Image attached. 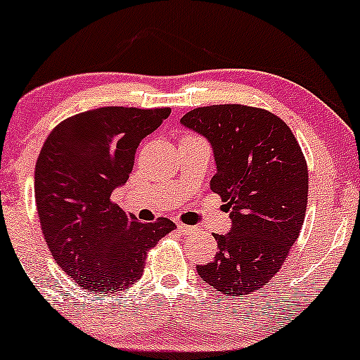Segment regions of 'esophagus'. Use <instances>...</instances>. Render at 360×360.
<instances>
[{"instance_id": "34e87169", "label": "esophagus", "mask_w": 360, "mask_h": 360, "mask_svg": "<svg viewBox=\"0 0 360 360\" xmlns=\"http://www.w3.org/2000/svg\"><path fill=\"white\" fill-rule=\"evenodd\" d=\"M177 229H179V231L183 233V235H188V233H191V231H193V228H191V226H186V224H183V223L177 224Z\"/></svg>"}]
</instances>
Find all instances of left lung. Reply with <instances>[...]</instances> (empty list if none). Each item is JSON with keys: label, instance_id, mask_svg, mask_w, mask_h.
Masks as SVG:
<instances>
[{"label": "left lung", "instance_id": "obj_1", "mask_svg": "<svg viewBox=\"0 0 360 360\" xmlns=\"http://www.w3.org/2000/svg\"><path fill=\"white\" fill-rule=\"evenodd\" d=\"M181 125L213 147L211 191L231 219L229 233L214 235L219 251L198 275L221 293L257 292L283 265L304 224L309 171L300 146L280 117L238 103L199 107Z\"/></svg>", "mask_w": 360, "mask_h": 360}]
</instances>
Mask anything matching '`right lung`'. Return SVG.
<instances>
[{"mask_svg": "<svg viewBox=\"0 0 360 360\" xmlns=\"http://www.w3.org/2000/svg\"><path fill=\"white\" fill-rule=\"evenodd\" d=\"M171 109L101 107L68 117L46 137L34 167V202L55 262L80 287L117 293L142 276L147 251L176 228L139 223L112 202L136 149Z\"/></svg>", "mask_w": 360, "mask_h": 360, "instance_id": "obj_1", "label": "right lung"}]
</instances>
